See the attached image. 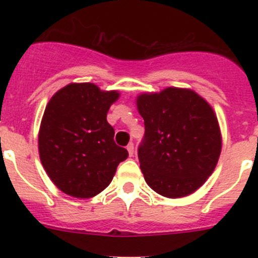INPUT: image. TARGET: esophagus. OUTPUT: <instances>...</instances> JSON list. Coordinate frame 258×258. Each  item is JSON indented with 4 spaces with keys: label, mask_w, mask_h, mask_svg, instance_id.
<instances>
[{
    "label": "esophagus",
    "mask_w": 258,
    "mask_h": 258,
    "mask_svg": "<svg viewBox=\"0 0 258 258\" xmlns=\"http://www.w3.org/2000/svg\"><path fill=\"white\" fill-rule=\"evenodd\" d=\"M126 150H127V152H129V155H131V156H133V155H134V145H133V143H129V145L126 146Z\"/></svg>",
    "instance_id": "1"
}]
</instances>
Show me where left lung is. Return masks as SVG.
<instances>
[{
  "mask_svg": "<svg viewBox=\"0 0 258 258\" xmlns=\"http://www.w3.org/2000/svg\"><path fill=\"white\" fill-rule=\"evenodd\" d=\"M145 120L138 149L145 179L169 199L195 192L218 163L222 137L211 104L191 89L166 88L137 97Z\"/></svg>",
  "mask_w": 258,
  "mask_h": 258,
  "instance_id": "1",
  "label": "left lung"
}]
</instances>
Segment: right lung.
Masks as SVG:
<instances>
[{"label":"right lung","instance_id":"1","mask_svg":"<svg viewBox=\"0 0 258 258\" xmlns=\"http://www.w3.org/2000/svg\"><path fill=\"white\" fill-rule=\"evenodd\" d=\"M116 90L92 83H72L52 95L38 132V152L45 172L70 197L89 199L111 183L127 151L113 141L107 122Z\"/></svg>","mask_w":258,"mask_h":258}]
</instances>
